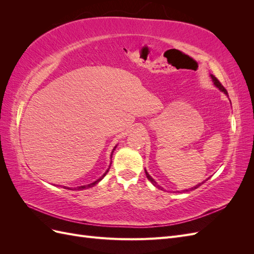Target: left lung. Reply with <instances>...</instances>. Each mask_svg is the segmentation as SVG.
<instances>
[{"label":"left lung","mask_w":254,"mask_h":254,"mask_svg":"<svg viewBox=\"0 0 254 254\" xmlns=\"http://www.w3.org/2000/svg\"><path fill=\"white\" fill-rule=\"evenodd\" d=\"M211 78H212V80H213V82H214V84H215V86H216V87H217V88H218V89H219V90H220L221 92H224V93H225V94H227V95H228V92H227V90L225 89V87H224V86H222V84L220 83V81H219V80H218V79H217L216 77H215V76H214V75H211ZM145 174H146V177H147V179H148V180H149V181H150V182H151V183L153 184V186H155V187H157L158 189H161V190H163V188H161V187H159V186H158V184H157V182H156L155 180H153V179H152V177H151V176H150V175H149V174L147 173V171H146V170H145ZM205 181H206V180H205ZM202 183H204V181H203V182H201V183H199V184H197V186H195L194 188H191V189H190V190H195V189H197V188H199V187H200ZM186 190V191H189V190Z\"/></svg>","instance_id":"obj_1"}]
</instances>
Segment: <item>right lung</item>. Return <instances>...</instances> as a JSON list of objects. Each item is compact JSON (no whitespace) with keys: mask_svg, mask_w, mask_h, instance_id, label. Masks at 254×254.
<instances>
[{"mask_svg":"<svg viewBox=\"0 0 254 254\" xmlns=\"http://www.w3.org/2000/svg\"><path fill=\"white\" fill-rule=\"evenodd\" d=\"M115 148H117V146H115V147H114V149H115ZM114 149H113V150H114ZM113 150H112V152H113ZM111 157H112V153H111ZM109 168H110V166H109ZM109 168H108V170H107V171H106V173H105V174H104V175H103V176L101 177V178H99V179H97V180H96V181H94L93 183H91V184H87V186H82V187H78V188H75V189H73V190H84V189H89V188H92V187H94V186H95V184H97V183H98L99 181H101V180H102V179L104 178V177L106 176V174L109 172ZM64 189H67V190H72V189H68V188H65V187H64Z\"/></svg>","mask_w":254,"mask_h":254,"instance_id":"obj_1","label":"right lung"}]
</instances>
